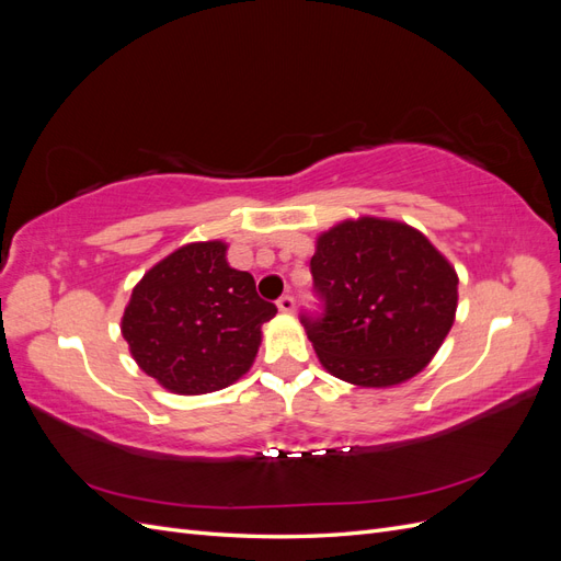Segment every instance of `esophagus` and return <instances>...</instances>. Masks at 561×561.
<instances>
[{"label": "esophagus", "instance_id": "34e87169", "mask_svg": "<svg viewBox=\"0 0 561 561\" xmlns=\"http://www.w3.org/2000/svg\"><path fill=\"white\" fill-rule=\"evenodd\" d=\"M278 309H280L283 313H293V311H295V297H293V295H283V297L278 299Z\"/></svg>", "mask_w": 561, "mask_h": 561}]
</instances>
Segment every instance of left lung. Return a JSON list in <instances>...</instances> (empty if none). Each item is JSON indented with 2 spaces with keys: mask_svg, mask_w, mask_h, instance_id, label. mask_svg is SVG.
<instances>
[{
  "mask_svg": "<svg viewBox=\"0 0 561 561\" xmlns=\"http://www.w3.org/2000/svg\"><path fill=\"white\" fill-rule=\"evenodd\" d=\"M322 318L301 316L320 365L363 388L410 381L447 339L458 276L419 229L383 217L344 219L311 257Z\"/></svg>",
  "mask_w": 561,
  "mask_h": 561,
  "instance_id": "8db88e82",
  "label": "left lung"
}]
</instances>
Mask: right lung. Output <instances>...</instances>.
<instances>
[{"label": "right lung", "mask_w": 561, "mask_h": 561, "mask_svg": "<svg viewBox=\"0 0 561 561\" xmlns=\"http://www.w3.org/2000/svg\"><path fill=\"white\" fill-rule=\"evenodd\" d=\"M225 241L186 243L151 266L122 318L138 367L178 396H203L239 381L276 316L248 271L231 268Z\"/></svg>", "instance_id": "right-lung-1"}]
</instances>
